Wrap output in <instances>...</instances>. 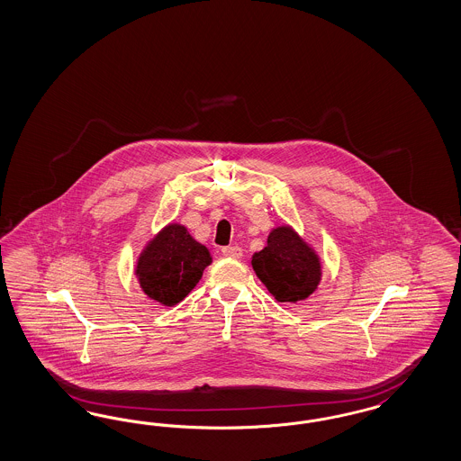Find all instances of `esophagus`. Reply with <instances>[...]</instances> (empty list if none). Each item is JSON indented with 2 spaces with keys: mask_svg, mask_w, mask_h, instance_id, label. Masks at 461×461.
<instances>
[{
  "mask_svg": "<svg viewBox=\"0 0 461 461\" xmlns=\"http://www.w3.org/2000/svg\"><path fill=\"white\" fill-rule=\"evenodd\" d=\"M222 254L227 258L239 259V258H242V249L239 246H225V248H222Z\"/></svg>",
  "mask_w": 461,
  "mask_h": 461,
  "instance_id": "esophagus-1",
  "label": "esophagus"
}]
</instances>
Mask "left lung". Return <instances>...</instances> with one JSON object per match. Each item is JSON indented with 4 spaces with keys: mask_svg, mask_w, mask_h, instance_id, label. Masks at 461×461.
I'll return each mask as SVG.
<instances>
[{
    "mask_svg": "<svg viewBox=\"0 0 461 461\" xmlns=\"http://www.w3.org/2000/svg\"><path fill=\"white\" fill-rule=\"evenodd\" d=\"M251 265L278 302L305 300L321 282L317 254L286 225L271 230L267 248L254 253Z\"/></svg>",
    "mask_w": 461,
    "mask_h": 461,
    "instance_id": "1",
    "label": "left lung"
}]
</instances>
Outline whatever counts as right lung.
Wrapping results in <instances>:
<instances>
[{
    "label": "right lung",
    "instance_id": "add662e5",
    "mask_svg": "<svg viewBox=\"0 0 461 461\" xmlns=\"http://www.w3.org/2000/svg\"><path fill=\"white\" fill-rule=\"evenodd\" d=\"M210 261L205 246L183 225L171 223L149 242L135 273L148 297L171 307L194 290Z\"/></svg>",
    "mask_w": 461,
    "mask_h": 461
}]
</instances>
